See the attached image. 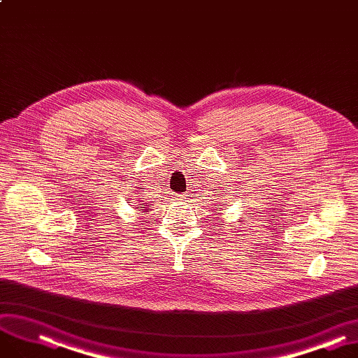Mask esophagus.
<instances>
[{
	"mask_svg": "<svg viewBox=\"0 0 358 358\" xmlns=\"http://www.w3.org/2000/svg\"><path fill=\"white\" fill-rule=\"evenodd\" d=\"M185 196H187V194H182V195H179V198H185Z\"/></svg>",
	"mask_w": 358,
	"mask_h": 358,
	"instance_id": "esophagus-1",
	"label": "esophagus"
}]
</instances>
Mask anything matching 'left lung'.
I'll return each instance as SVG.
<instances>
[{
	"label": "left lung",
	"instance_id": "left-lung-1",
	"mask_svg": "<svg viewBox=\"0 0 358 358\" xmlns=\"http://www.w3.org/2000/svg\"><path fill=\"white\" fill-rule=\"evenodd\" d=\"M223 206H224V204H223Z\"/></svg>",
	"mask_w": 358,
	"mask_h": 358
}]
</instances>
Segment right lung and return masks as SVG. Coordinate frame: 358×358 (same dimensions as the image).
Here are the masks:
<instances>
[{
  "mask_svg": "<svg viewBox=\"0 0 358 358\" xmlns=\"http://www.w3.org/2000/svg\"><path fill=\"white\" fill-rule=\"evenodd\" d=\"M138 206H142V207H139V208H142V210H144V213H145V211H148V210H150V208H147V207H145V206H144V204H138Z\"/></svg>",
  "mask_w": 358,
  "mask_h": 358,
  "instance_id": "add662e5",
  "label": "right lung"
}]
</instances>
